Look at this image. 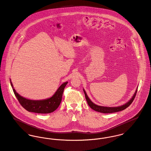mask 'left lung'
<instances>
[{"instance_id":"8db88e82","label":"left lung","mask_w":151,"mask_h":151,"mask_svg":"<svg viewBox=\"0 0 151 151\" xmlns=\"http://www.w3.org/2000/svg\"><path fill=\"white\" fill-rule=\"evenodd\" d=\"M138 88H137L134 95L132 96V97L131 98V99L129 100V102H127L126 104H125L124 105H123L122 106H117V107H106V106H98L95 104H93L91 100L90 99L88 98L87 94H86V91L84 90V89H83L84 92L85 93V96H86V99L87 103L88 104V105L89 106V107L91 108L92 109L98 111V112H101V113H114V112H117V111H120L122 110H124L125 109L129 107V105L131 104V103L132 102V101H134L136 93H137V91Z\"/></svg>"}]
</instances>
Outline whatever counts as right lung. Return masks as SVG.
<instances>
[{
    "label": "right lung",
    "mask_w": 151,
    "mask_h": 151,
    "mask_svg": "<svg viewBox=\"0 0 151 151\" xmlns=\"http://www.w3.org/2000/svg\"><path fill=\"white\" fill-rule=\"evenodd\" d=\"M11 86L19 103L27 111L37 113H50L57 109L61 103L63 91L68 82L63 83L54 95L47 99L42 100H30L20 96L14 88L13 84L10 80Z\"/></svg>",
    "instance_id": "add662e5"
}]
</instances>
